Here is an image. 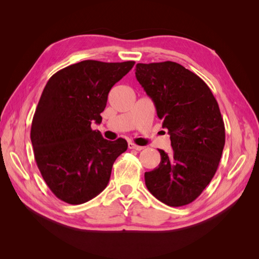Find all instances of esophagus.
<instances>
[{
  "instance_id": "obj_1",
  "label": "esophagus",
  "mask_w": 259,
  "mask_h": 259,
  "mask_svg": "<svg viewBox=\"0 0 259 259\" xmlns=\"http://www.w3.org/2000/svg\"><path fill=\"white\" fill-rule=\"evenodd\" d=\"M128 148L130 149H134V150H137V151H140V150H143V149H144V147L135 145L134 143H130L128 144Z\"/></svg>"
}]
</instances>
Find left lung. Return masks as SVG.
Instances as JSON below:
<instances>
[{"mask_svg":"<svg viewBox=\"0 0 259 259\" xmlns=\"http://www.w3.org/2000/svg\"><path fill=\"white\" fill-rule=\"evenodd\" d=\"M136 79L170 136V153L146 171L148 190L168 206L197 199L214 177L225 146V124L213 93L197 74L174 61L137 64Z\"/></svg>","mask_w":259,"mask_h":259,"instance_id":"left-lung-1","label":"left lung"}]
</instances>
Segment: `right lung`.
I'll use <instances>...</instances> for the list:
<instances>
[{
    "label": "right lung",
    "mask_w": 259,
    "mask_h": 259,
    "mask_svg": "<svg viewBox=\"0 0 259 259\" xmlns=\"http://www.w3.org/2000/svg\"><path fill=\"white\" fill-rule=\"evenodd\" d=\"M135 61L83 60L52 75L31 125V143L41 175L56 197L82 204L107 187L117 156L127 143L110 142L94 131L100 123L108 94Z\"/></svg>",
    "instance_id": "obj_1"
}]
</instances>
